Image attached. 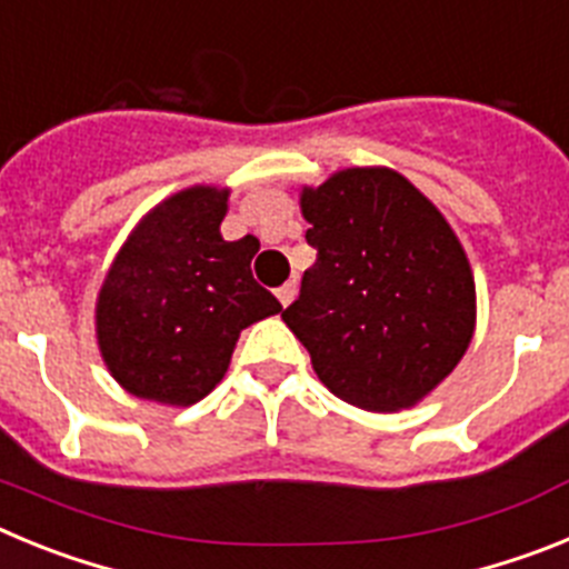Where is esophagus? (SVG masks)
<instances>
[{
  "label": "esophagus",
  "instance_id": "34e87169",
  "mask_svg": "<svg viewBox=\"0 0 569 569\" xmlns=\"http://www.w3.org/2000/svg\"><path fill=\"white\" fill-rule=\"evenodd\" d=\"M293 296H296V281H288V284H281V288L276 290V299H279L284 308L293 301Z\"/></svg>",
  "mask_w": 569,
  "mask_h": 569
}]
</instances>
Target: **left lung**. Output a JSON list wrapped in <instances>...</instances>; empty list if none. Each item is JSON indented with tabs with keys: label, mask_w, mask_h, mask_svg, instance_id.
Here are the masks:
<instances>
[{
	"label": "left lung",
	"mask_w": 569,
	"mask_h": 569,
	"mask_svg": "<svg viewBox=\"0 0 569 569\" xmlns=\"http://www.w3.org/2000/svg\"><path fill=\"white\" fill-rule=\"evenodd\" d=\"M316 264L281 319L347 405L393 413L453 373L476 328L461 241L390 168H347L301 190Z\"/></svg>",
	"instance_id": "obj_1"
}]
</instances>
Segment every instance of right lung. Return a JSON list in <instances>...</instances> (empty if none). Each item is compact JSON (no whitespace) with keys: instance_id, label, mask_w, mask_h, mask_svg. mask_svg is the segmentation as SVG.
I'll return each instance as SVG.
<instances>
[{"instance_id":"add662e5","label":"right lung","mask_w":569,"mask_h":569,"mask_svg":"<svg viewBox=\"0 0 569 569\" xmlns=\"http://www.w3.org/2000/svg\"><path fill=\"white\" fill-rule=\"evenodd\" d=\"M228 196L196 184L156 204L104 276L99 350L130 396L196 405L228 373L241 330L281 310L250 273L259 241L219 233Z\"/></svg>"}]
</instances>
